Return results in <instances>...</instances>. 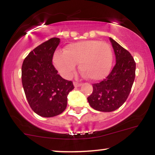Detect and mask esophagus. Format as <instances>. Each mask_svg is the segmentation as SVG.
Returning a JSON list of instances; mask_svg holds the SVG:
<instances>
[{"label": "esophagus", "mask_w": 155, "mask_h": 155, "mask_svg": "<svg viewBox=\"0 0 155 155\" xmlns=\"http://www.w3.org/2000/svg\"><path fill=\"white\" fill-rule=\"evenodd\" d=\"M74 85L75 87H80L81 85V83L77 82V81H74Z\"/></svg>", "instance_id": "obj_1"}]
</instances>
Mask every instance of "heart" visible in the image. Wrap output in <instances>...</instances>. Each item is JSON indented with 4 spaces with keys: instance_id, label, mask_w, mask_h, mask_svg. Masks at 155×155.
Masks as SVG:
<instances>
[{
    "instance_id": "1",
    "label": "heart",
    "mask_w": 155,
    "mask_h": 155,
    "mask_svg": "<svg viewBox=\"0 0 155 155\" xmlns=\"http://www.w3.org/2000/svg\"><path fill=\"white\" fill-rule=\"evenodd\" d=\"M53 61L65 77H70L75 71L76 64L79 63L80 71L89 79L97 81L104 79L110 72L113 52L106 42L83 41L67 45L64 53H55Z\"/></svg>"
}]
</instances>
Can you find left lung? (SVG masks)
<instances>
[{
  "label": "left lung",
  "mask_w": 155,
  "mask_h": 155,
  "mask_svg": "<svg viewBox=\"0 0 155 155\" xmlns=\"http://www.w3.org/2000/svg\"><path fill=\"white\" fill-rule=\"evenodd\" d=\"M116 64L108 76L92 84L93 91L87 97L90 106L99 111L117 110L128 97L136 76V62L128 51L110 38Z\"/></svg>",
  "instance_id": "8db88e82"
}]
</instances>
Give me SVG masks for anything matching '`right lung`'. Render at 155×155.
<instances>
[{"mask_svg": "<svg viewBox=\"0 0 155 155\" xmlns=\"http://www.w3.org/2000/svg\"><path fill=\"white\" fill-rule=\"evenodd\" d=\"M60 38H52L35 47L25 58L22 82L26 98L35 113L41 117L59 115L67 106V96L74 88L64 79L52 64Z\"/></svg>", "mask_w": 155, "mask_h": 155, "instance_id": "obj_1", "label": "right lung"}]
</instances>
